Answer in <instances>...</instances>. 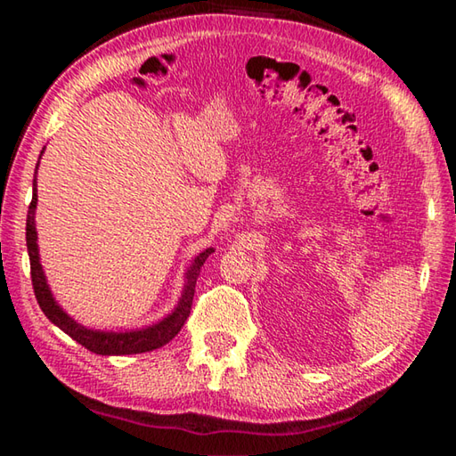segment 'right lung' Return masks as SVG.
I'll return each mask as SVG.
<instances>
[{
	"label": "right lung",
	"mask_w": 456,
	"mask_h": 456,
	"mask_svg": "<svg viewBox=\"0 0 456 456\" xmlns=\"http://www.w3.org/2000/svg\"><path fill=\"white\" fill-rule=\"evenodd\" d=\"M44 152V151H42ZM42 157V154H40ZM40 165V163H37ZM37 165L34 175V195L32 203H29L28 221H26V243H28V256H29V267H32V285L37 304H40L42 312L45 314L53 326H58L61 331H66L68 336L76 342L82 344L84 348L100 354V356H125V354H142L157 350L160 346L171 342V339L179 334L181 328L187 322L192 305V296H195V283L200 272V265L205 264V259L215 251L213 247L200 251L199 256L192 259L187 273H184V285L183 293L179 297V304L175 305V310L165 315L163 320L151 323V326L136 328V330H125V331H106V330H92L82 326V323L70 318L60 304L53 297V293L45 280L44 267L40 264V249H37V231H36V205H37Z\"/></svg>",
	"instance_id": "right-lung-1"
}]
</instances>
